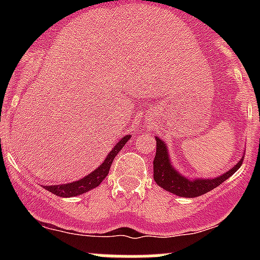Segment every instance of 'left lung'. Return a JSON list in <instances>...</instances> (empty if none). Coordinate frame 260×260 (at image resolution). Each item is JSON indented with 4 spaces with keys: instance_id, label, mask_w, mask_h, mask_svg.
<instances>
[{
    "instance_id": "obj_1",
    "label": "left lung",
    "mask_w": 260,
    "mask_h": 260,
    "mask_svg": "<svg viewBox=\"0 0 260 260\" xmlns=\"http://www.w3.org/2000/svg\"><path fill=\"white\" fill-rule=\"evenodd\" d=\"M156 156L153 159V179L157 185L161 186L162 188L177 196H182V198H196V196H201L214 190L220 183L233 176L243 164L244 156L233 169H230L221 176L215 177V179H187L174 169L171 161H170L166 143L159 140L158 137H156Z\"/></svg>"
}]
</instances>
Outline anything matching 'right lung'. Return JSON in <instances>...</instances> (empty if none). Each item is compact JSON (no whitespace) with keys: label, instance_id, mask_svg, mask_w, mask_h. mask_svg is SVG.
Wrapping results in <instances>:
<instances>
[{"label":"right lung","instance_id":"1","mask_svg":"<svg viewBox=\"0 0 260 260\" xmlns=\"http://www.w3.org/2000/svg\"><path fill=\"white\" fill-rule=\"evenodd\" d=\"M131 136H125L122 137V140L115 145L112 151L109 152L108 156L106 157V159L103 161V164L98 167V169L94 170L93 172L88 175V176L83 177V179L74 181V182L70 183H62V185H51V186H44L46 190L50 191L54 195L60 196V198H73V196L81 195L84 192H88L91 188L96 187V186L101 185V182L107 177V175L109 174V169L112 166V162H113L114 157L117 156L118 152L124 147L127 141L129 140Z\"/></svg>","mask_w":260,"mask_h":260}]
</instances>
